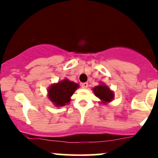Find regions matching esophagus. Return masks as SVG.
<instances>
[{"instance_id": "esophagus-1", "label": "esophagus", "mask_w": 158, "mask_h": 158, "mask_svg": "<svg viewBox=\"0 0 158 158\" xmlns=\"http://www.w3.org/2000/svg\"><path fill=\"white\" fill-rule=\"evenodd\" d=\"M82 87L83 89H86L88 87V82H84V83H82Z\"/></svg>"}]
</instances>
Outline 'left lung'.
Listing matches in <instances>:
<instances>
[{"instance_id": "8db88e82", "label": "left lung", "mask_w": 158, "mask_h": 158, "mask_svg": "<svg viewBox=\"0 0 158 158\" xmlns=\"http://www.w3.org/2000/svg\"><path fill=\"white\" fill-rule=\"evenodd\" d=\"M94 95L100 99V104H107L111 102L114 98V92L111 90L104 82H101L100 85L95 86L92 89Z\"/></svg>"}]
</instances>
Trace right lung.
<instances>
[{
    "instance_id": "obj_1",
    "label": "right lung",
    "mask_w": 158,
    "mask_h": 158,
    "mask_svg": "<svg viewBox=\"0 0 158 158\" xmlns=\"http://www.w3.org/2000/svg\"><path fill=\"white\" fill-rule=\"evenodd\" d=\"M79 88V84L64 79L48 89V98L55 107H64L69 103L71 96Z\"/></svg>"
}]
</instances>
